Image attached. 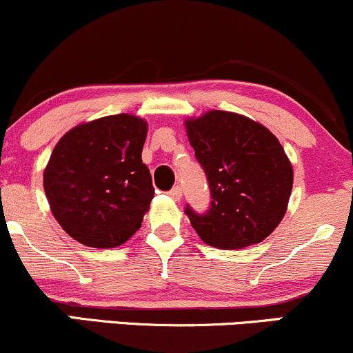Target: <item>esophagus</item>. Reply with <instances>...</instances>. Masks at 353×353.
Segmentation results:
<instances>
[{
	"label": "esophagus",
	"instance_id": "obj_1",
	"mask_svg": "<svg viewBox=\"0 0 353 353\" xmlns=\"http://www.w3.org/2000/svg\"><path fill=\"white\" fill-rule=\"evenodd\" d=\"M168 195L172 196L173 200H180V198H181V187H180V185H176V187H173L172 190H170Z\"/></svg>",
	"mask_w": 353,
	"mask_h": 353
}]
</instances>
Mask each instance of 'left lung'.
<instances>
[{"label": "left lung", "mask_w": 353, "mask_h": 353, "mask_svg": "<svg viewBox=\"0 0 353 353\" xmlns=\"http://www.w3.org/2000/svg\"><path fill=\"white\" fill-rule=\"evenodd\" d=\"M188 140L203 168L210 207L185 213L205 243L223 250L260 243L287 210L294 170L275 134L230 112H208L187 121Z\"/></svg>", "instance_id": "obj_1"}]
</instances>
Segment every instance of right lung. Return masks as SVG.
I'll list each match as a JSON object with an SVG mask.
<instances>
[{"label":"right lung","instance_id":"add662e5","mask_svg":"<svg viewBox=\"0 0 353 353\" xmlns=\"http://www.w3.org/2000/svg\"><path fill=\"white\" fill-rule=\"evenodd\" d=\"M146 123L113 114L70 130L45 170L46 198L66 233L93 248L125 243L155 196L141 150Z\"/></svg>","mask_w":353,"mask_h":353}]
</instances>
